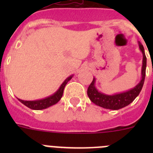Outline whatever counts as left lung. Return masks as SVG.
<instances>
[{
	"label": "left lung",
	"instance_id": "1",
	"mask_svg": "<svg viewBox=\"0 0 153 153\" xmlns=\"http://www.w3.org/2000/svg\"><path fill=\"white\" fill-rule=\"evenodd\" d=\"M140 48L141 50L143 55V67H142V79L140 83L136 85L134 88L129 91L125 92V93H119L116 95L109 96L101 93L96 89L94 83H95V78H93L92 83L89 86L87 89V95L90 100L93 102L105 109H113L117 110L121 108H123L125 106H128L130 104L132 101L134 100L141 91L143 88L144 80H145L146 76V56L144 51V47L143 44L139 42Z\"/></svg>",
	"mask_w": 153,
	"mask_h": 153
}]
</instances>
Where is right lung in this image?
I'll return each instance as SVG.
<instances>
[{
  "instance_id": "obj_1",
  "label": "right lung",
  "mask_w": 153,
  "mask_h": 153,
  "mask_svg": "<svg viewBox=\"0 0 153 153\" xmlns=\"http://www.w3.org/2000/svg\"><path fill=\"white\" fill-rule=\"evenodd\" d=\"M73 76H70L67 78L66 80L63 83V84L60 86V89L56 92V93L53 94V95L51 96V97H47V98L44 99V100H36V101H25L22 100H20L18 99L20 102H22L24 105H25L26 106H27L28 108L32 109H36V110H39V109H44L46 108L49 107V106H53L56 104L58 101L60 100L61 99L62 96H63V90H64L65 86L67 85V82L69 80L71 79Z\"/></svg>"
}]
</instances>
